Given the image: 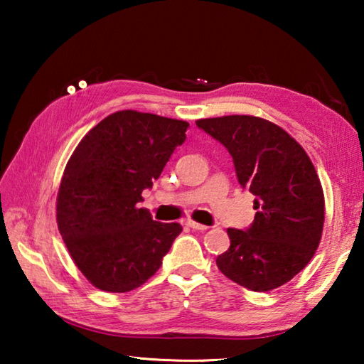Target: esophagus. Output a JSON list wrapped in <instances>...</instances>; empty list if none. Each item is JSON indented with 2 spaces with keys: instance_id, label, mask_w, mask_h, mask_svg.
<instances>
[{
  "instance_id": "obj_1",
  "label": "esophagus",
  "mask_w": 364,
  "mask_h": 364,
  "mask_svg": "<svg viewBox=\"0 0 364 364\" xmlns=\"http://www.w3.org/2000/svg\"><path fill=\"white\" fill-rule=\"evenodd\" d=\"M186 225H188L189 228H193V230H196V231H207V230H208V226L197 223V221H193V220H189Z\"/></svg>"
}]
</instances>
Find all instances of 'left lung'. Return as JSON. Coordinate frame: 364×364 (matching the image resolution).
Wrapping results in <instances>:
<instances>
[{
  "instance_id": "left-lung-1",
  "label": "left lung",
  "mask_w": 364,
  "mask_h": 364,
  "mask_svg": "<svg viewBox=\"0 0 364 364\" xmlns=\"http://www.w3.org/2000/svg\"><path fill=\"white\" fill-rule=\"evenodd\" d=\"M196 125L230 151L239 184L255 196L249 230H228L218 255L226 278L268 292L304 269L321 241L324 193L304 147L276 123L254 115L200 119Z\"/></svg>"
}]
</instances>
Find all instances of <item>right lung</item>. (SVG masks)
Masks as SVG:
<instances>
[{
    "label": "right lung",
    "mask_w": 364,
    "mask_h": 364,
    "mask_svg": "<svg viewBox=\"0 0 364 364\" xmlns=\"http://www.w3.org/2000/svg\"><path fill=\"white\" fill-rule=\"evenodd\" d=\"M188 122L138 110L107 115L85 134L65 165L56 220L73 263L104 292H130L156 274L181 232L139 208Z\"/></svg>",
    "instance_id": "right-lung-1"
}]
</instances>
